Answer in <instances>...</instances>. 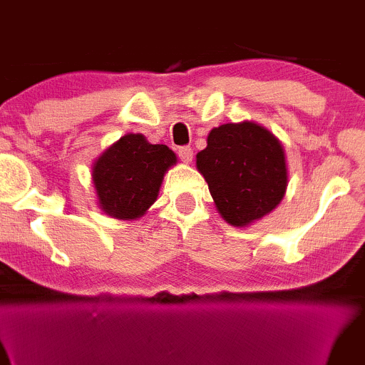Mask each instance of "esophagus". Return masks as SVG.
I'll return each instance as SVG.
<instances>
[{
    "instance_id": "1",
    "label": "esophagus",
    "mask_w": 365,
    "mask_h": 365,
    "mask_svg": "<svg viewBox=\"0 0 365 365\" xmlns=\"http://www.w3.org/2000/svg\"><path fill=\"white\" fill-rule=\"evenodd\" d=\"M178 157L182 162L185 163H190L192 158H193V150L190 147H182L178 150Z\"/></svg>"
}]
</instances>
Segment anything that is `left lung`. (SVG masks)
Masks as SVG:
<instances>
[{
  "mask_svg": "<svg viewBox=\"0 0 365 365\" xmlns=\"http://www.w3.org/2000/svg\"><path fill=\"white\" fill-rule=\"evenodd\" d=\"M197 170L208 183L217 212L232 227H249L279 207L289 185L285 150L255 121L212 128Z\"/></svg>",
  "mask_w": 365,
  "mask_h": 365,
  "instance_id": "left-lung-1",
  "label": "left lung"
}]
</instances>
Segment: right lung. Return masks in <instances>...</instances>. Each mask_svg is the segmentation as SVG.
Here are the masks:
<instances>
[{"label":"right lung","instance_id":"1","mask_svg":"<svg viewBox=\"0 0 365 365\" xmlns=\"http://www.w3.org/2000/svg\"><path fill=\"white\" fill-rule=\"evenodd\" d=\"M173 165L177 155L167 145H152L142 133L123 135L91 165L100 208L118 220L143 217Z\"/></svg>","mask_w":365,"mask_h":365}]
</instances>
